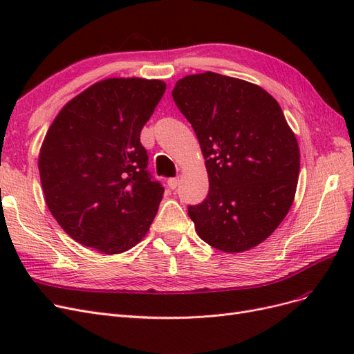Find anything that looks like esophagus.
Returning <instances> with one entry per match:
<instances>
[{
    "mask_svg": "<svg viewBox=\"0 0 354 354\" xmlns=\"http://www.w3.org/2000/svg\"><path fill=\"white\" fill-rule=\"evenodd\" d=\"M167 183H168V186L171 189H176L178 186V183H180V178L178 177H171V178H168Z\"/></svg>",
    "mask_w": 354,
    "mask_h": 354,
    "instance_id": "esophagus-1",
    "label": "esophagus"
}]
</instances>
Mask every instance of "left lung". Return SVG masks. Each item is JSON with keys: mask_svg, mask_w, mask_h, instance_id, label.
Segmentation results:
<instances>
[{"mask_svg": "<svg viewBox=\"0 0 354 354\" xmlns=\"http://www.w3.org/2000/svg\"><path fill=\"white\" fill-rule=\"evenodd\" d=\"M173 99L205 158L209 190L189 207L198 236L242 252L266 241L291 208L299 147L285 115L260 85L205 72L176 82Z\"/></svg>", "mask_w": 354, "mask_h": 354, "instance_id": "1", "label": "left lung"}]
</instances>
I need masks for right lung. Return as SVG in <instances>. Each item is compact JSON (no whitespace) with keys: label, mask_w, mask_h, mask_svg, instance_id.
<instances>
[{"label":"right lung","mask_w":354,"mask_h":354,"mask_svg":"<svg viewBox=\"0 0 354 354\" xmlns=\"http://www.w3.org/2000/svg\"><path fill=\"white\" fill-rule=\"evenodd\" d=\"M160 80L108 78L69 100L42 142L46 203L72 239L103 254L140 242L164 195L146 171L140 133L162 99Z\"/></svg>","instance_id":"right-lung-1"}]
</instances>
